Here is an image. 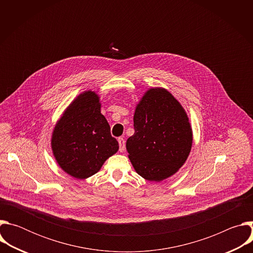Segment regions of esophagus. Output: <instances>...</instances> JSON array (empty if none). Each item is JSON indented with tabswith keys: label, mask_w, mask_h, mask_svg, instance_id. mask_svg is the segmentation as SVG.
<instances>
[{
	"label": "esophagus",
	"mask_w": 253,
	"mask_h": 253,
	"mask_svg": "<svg viewBox=\"0 0 253 253\" xmlns=\"http://www.w3.org/2000/svg\"><path fill=\"white\" fill-rule=\"evenodd\" d=\"M118 142H119V150L120 152H123L125 150V140L122 137H119Z\"/></svg>",
	"instance_id": "obj_1"
}]
</instances>
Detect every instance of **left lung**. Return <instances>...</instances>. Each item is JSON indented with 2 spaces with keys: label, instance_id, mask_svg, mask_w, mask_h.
<instances>
[{
  "label": "left lung",
  "instance_id": "obj_1",
  "mask_svg": "<svg viewBox=\"0 0 253 253\" xmlns=\"http://www.w3.org/2000/svg\"><path fill=\"white\" fill-rule=\"evenodd\" d=\"M126 147L136 172L149 181L173 175L186 161L192 131L182 106L165 89L147 91L134 114Z\"/></svg>",
  "mask_w": 253,
  "mask_h": 253
}]
</instances>
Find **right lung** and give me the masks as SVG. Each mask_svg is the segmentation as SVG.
Returning a JSON list of instances; mask_svg holds the SVG:
<instances>
[{"instance_id": "add662e5", "label": "right lung", "mask_w": 253, "mask_h": 253, "mask_svg": "<svg viewBox=\"0 0 253 253\" xmlns=\"http://www.w3.org/2000/svg\"><path fill=\"white\" fill-rule=\"evenodd\" d=\"M100 106L94 92L81 94L67 108L53 132L52 149L58 164L78 179L97 173L119 148Z\"/></svg>"}]
</instances>
